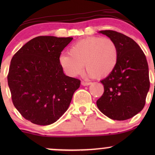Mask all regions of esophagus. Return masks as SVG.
Segmentation results:
<instances>
[{"instance_id": "1", "label": "esophagus", "mask_w": 155, "mask_h": 155, "mask_svg": "<svg viewBox=\"0 0 155 155\" xmlns=\"http://www.w3.org/2000/svg\"><path fill=\"white\" fill-rule=\"evenodd\" d=\"M90 82H87V81H81V84L83 85V86H88V85L90 84Z\"/></svg>"}]
</instances>
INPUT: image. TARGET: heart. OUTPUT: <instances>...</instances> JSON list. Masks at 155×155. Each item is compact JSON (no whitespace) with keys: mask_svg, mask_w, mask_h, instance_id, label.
<instances>
[{"mask_svg":"<svg viewBox=\"0 0 155 155\" xmlns=\"http://www.w3.org/2000/svg\"><path fill=\"white\" fill-rule=\"evenodd\" d=\"M68 53L60 55L59 63L70 76L82 74L85 63L89 76L105 78L114 71L119 60L117 44L106 37L91 36L78 41L70 47Z\"/></svg>","mask_w":155,"mask_h":155,"instance_id":"b5f03b06","label":"heart"}]
</instances>
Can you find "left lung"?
Masks as SVG:
<instances>
[{"instance_id": "obj_1", "label": "left lung", "mask_w": 155, "mask_h": 155, "mask_svg": "<svg viewBox=\"0 0 155 155\" xmlns=\"http://www.w3.org/2000/svg\"><path fill=\"white\" fill-rule=\"evenodd\" d=\"M117 44L118 63L114 71L101 82L104 92L97 108L108 118L126 120L141 111L150 87L147 58L132 38L114 31H101Z\"/></svg>"}]
</instances>
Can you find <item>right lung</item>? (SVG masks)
Returning <instances> with one entry per match:
<instances>
[{"instance_id":"right-lung-1","label":"right lung","mask_w":155,"mask_h":155,"mask_svg":"<svg viewBox=\"0 0 155 155\" xmlns=\"http://www.w3.org/2000/svg\"><path fill=\"white\" fill-rule=\"evenodd\" d=\"M72 37L38 36L11 60L7 79L14 106L27 120L38 125L54 123L65 113L80 81L65 75L59 63Z\"/></svg>"}]
</instances>
